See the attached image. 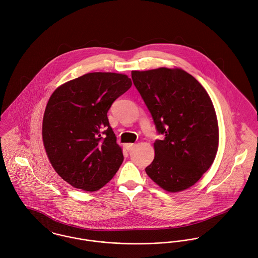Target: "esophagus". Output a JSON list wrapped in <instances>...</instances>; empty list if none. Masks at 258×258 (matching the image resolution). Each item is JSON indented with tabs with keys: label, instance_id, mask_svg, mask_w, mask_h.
<instances>
[{
	"label": "esophagus",
	"instance_id": "esophagus-1",
	"mask_svg": "<svg viewBox=\"0 0 258 258\" xmlns=\"http://www.w3.org/2000/svg\"><path fill=\"white\" fill-rule=\"evenodd\" d=\"M135 147H136L135 144H126V145H125V149H126L128 152H131Z\"/></svg>",
	"mask_w": 258,
	"mask_h": 258
}]
</instances>
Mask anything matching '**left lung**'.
I'll list each match as a JSON object with an SVG mask.
<instances>
[{"label": "left lung", "instance_id": "left-lung-1", "mask_svg": "<svg viewBox=\"0 0 258 258\" xmlns=\"http://www.w3.org/2000/svg\"><path fill=\"white\" fill-rule=\"evenodd\" d=\"M132 79L164 140L154 144L148 176L168 192L184 191L213 164L219 143L216 112L199 81L182 69L132 71Z\"/></svg>", "mask_w": 258, "mask_h": 258}]
</instances>
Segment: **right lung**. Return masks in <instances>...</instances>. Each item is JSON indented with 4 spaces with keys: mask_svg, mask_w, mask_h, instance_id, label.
Listing matches in <instances>:
<instances>
[{
    "mask_svg": "<svg viewBox=\"0 0 258 258\" xmlns=\"http://www.w3.org/2000/svg\"><path fill=\"white\" fill-rule=\"evenodd\" d=\"M124 74L92 72L59 86L50 96L42 137L56 173L74 188L97 191L119 169L123 155L107 111L127 91Z\"/></svg>",
    "mask_w": 258,
    "mask_h": 258,
    "instance_id": "right-lung-1",
    "label": "right lung"
}]
</instances>
